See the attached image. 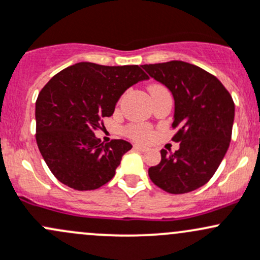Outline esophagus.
Here are the masks:
<instances>
[{
  "label": "esophagus",
  "mask_w": 260,
  "mask_h": 260,
  "mask_svg": "<svg viewBox=\"0 0 260 260\" xmlns=\"http://www.w3.org/2000/svg\"><path fill=\"white\" fill-rule=\"evenodd\" d=\"M133 147H135V149H138V151H142V152H146L147 149H148V148H147V147L142 146V144H135V146H133Z\"/></svg>",
  "instance_id": "1"
}]
</instances>
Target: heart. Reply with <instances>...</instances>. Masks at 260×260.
Segmentation results:
<instances>
[{"instance_id":"obj_1","label":"heart","mask_w":260,"mask_h":260,"mask_svg":"<svg viewBox=\"0 0 260 260\" xmlns=\"http://www.w3.org/2000/svg\"><path fill=\"white\" fill-rule=\"evenodd\" d=\"M159 88H163V87L159 86V84H152V86H149V93H152V92L157 91V89ZM123 132H124V135L127 136V137L138 142L148 141V139H151L153 136L151 125L144 124V123H132V124L125 125Z\"/></svg>"}]
</instances>
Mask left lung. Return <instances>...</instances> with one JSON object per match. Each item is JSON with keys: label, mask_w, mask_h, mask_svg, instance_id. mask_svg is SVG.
Here are the masks:
<instances>
[{"label": "left lung", "mask_w": 260, "mask_h": 260, "mask_svg": "<svg viewBox=\"0 0 260 260\" xmlns=\"http://www.w3.org/2000/svg\"><path fill=\"white\" fill-rule=\"evenodd\" d=\"M174 97V153L160 151L159 165L148 169L157 187L172 194L192 192L206 184L228 151L234 102L222 82L198 66L183 61L143 64Z\"/></svg>", "instance_id": "left-lung-1"}]
</instances>
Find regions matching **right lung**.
<instances>
[{"label": "right lung", "instance_id": "obj_1", "mask_svg": "<svg viewBox=\"0 0 260 260\" xmlns=\"http://www.w3.org/2000/svg\"><path fill=\"white\" fill-rule=\"evenodd\" d=\"M139 66L80 62L54 75L36 101V141L54 177L76 190L102 187L132 144L123 139L102 143L94 136L111 117L123 92L148 80Z\"/></svg>", "mask_w": 260, "mask_h": 260}]
</instances>
